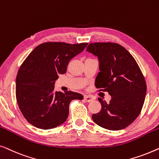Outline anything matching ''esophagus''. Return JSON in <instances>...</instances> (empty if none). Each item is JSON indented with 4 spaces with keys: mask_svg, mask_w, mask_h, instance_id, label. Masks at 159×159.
Segmentation results:
<instances>
[{
    "mask_svg": "<svg viewBox=\"0 0 159 159\" xmlns=\"http://www.w3.org/2000/svg\"><path fill=\"white\" fill-rule=\"evenodd\" d=\"M84 99L85 101H86V102H91V101H93V97H91V96H90V95H85L84 97Z\"/></svg>",
    "mask_w": 159,
    "mask_h": 159,
    "instance_id": "1",
    "label": "esophagus"
}]
</instances>
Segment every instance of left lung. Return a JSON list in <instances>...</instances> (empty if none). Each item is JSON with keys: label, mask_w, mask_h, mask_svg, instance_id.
<instances>
[{"label": "left lung", "mask_w": 159, "mask_h": 159, "mask_svg": "<svg viewBox=\"0 0 159 159\" xmlns=\"http://www.w3.org/2000/svg\"><path fill=\"white\" fill-rule=\"evenodd\" d=\"M86 51L99 59L96 87L111 96L109 102L98 99L102 109L92 115L93 122L110 130L124 129L135 121L143 106L146 93L143 75L130 53L117 43H91Z\"/></svg>", "instance_id": "8db88e82"}]
</instances>
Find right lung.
I'll return each mask as SVG.
<instances>
[{"label":"right lung","mask_w":159,"mask_h":159,"mask_svg":"<svg viewBox=\"0 0 159 159\" xmlns=\"http://www.w3.org/2000/svg\"><path fill=\"white\" fill-rule=\"evenodd\" d=\"M88 43H42L28 55L18 71L16 97L22 115L39 129L55 128L66 122L69 104L84 99L73 91H55L60 74L66 73L70 60L84 50Z\"/></svg>","instance_id":"1"}]
</instances>
